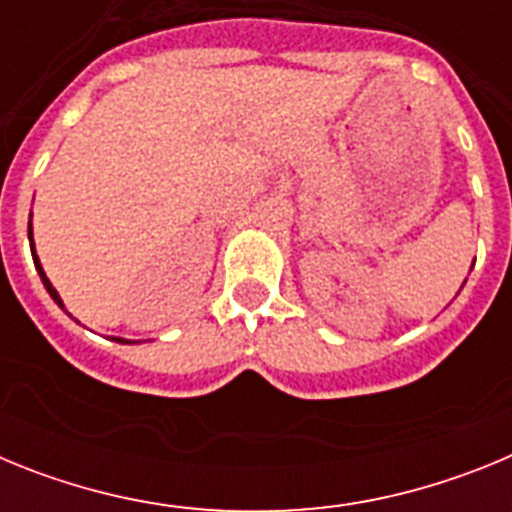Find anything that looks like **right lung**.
I'll use <instances>...</instances> for the list:
<instances>
[{
    "label": "right lung",
    "instance_id": "add662e5",
    "mask_svg": "<svg viewBox=\"0 0 512 512\" xmlns=\"http://www.w3.org/2000/svg\"><path fill=\"white\" fill-rule=\"evenodd\" d=\"M27 238H30V251H33V261H35V269H38V274H40V282H43V287L48 289V295L53 297V302H56V305L61 307V310L66 312V315H69V310H66V305H63L61 295H58V292H56V287H53V284H51V279L45 277L43 266H40L38 253H35V241H33V212H30V225H27ZM112 341H117V343H135V341H128V338H117V336L112 338Z\"/></svg>",
    "mask_w": 512,
    "mask_h": 512
}]
</instances>
